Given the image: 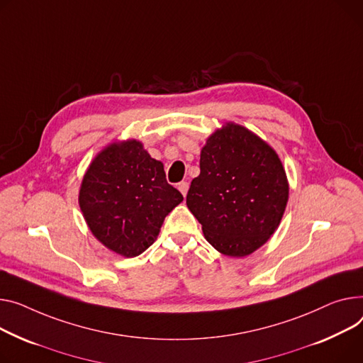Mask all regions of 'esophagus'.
Segmentation results:
<instances>
[{"instance_id":"esophagus-1","label":"esophagus","mask_w":363,"mask_h":363,"mask_svg":"<svg viewBox=\"0 0 363 363\" xmlns=\"http://www.w3.org/2000/svg\"><path fill=\"white\" fill-rule=\"evenodd\" d=\"M188 188H189V184H188V182H185V181H182V182H179V184H178V189L182 192V196H184V197L186 196Z\"/></svg>"}]
</instances>
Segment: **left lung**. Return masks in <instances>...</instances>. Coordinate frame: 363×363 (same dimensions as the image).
<instances>
[{"mask_svg": "<svg viewBox=\"0 0 363 363\" xmlns=\"http://www.w3.org/2000/svg\"><path fill=\"white\" fill-rule=\"evenodd\" d=\"M287 200L286 171L270 144L235 123L207 138L186 206L214 250L236 258L257 251L279 228Z\"/></svg>", "mask_w": 363, "mask_h": 363, "instance_id": "obj_1", "label": "left lung"}]
</instances>
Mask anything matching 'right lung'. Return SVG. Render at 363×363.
Listing matches in <instances>:
<instances>
[{
	"label": "right lung",
	"mask_w": 363,
	"mask_h": 363,
	"mask_svg": "<svg viewBox=\"0 0 363 363\" xmlns=\"http://www.w3.org/2000/svg\"><path fill=\"white\" fill-rule=\"evenodd\" d=\"M184 200L166 181L163 163L138 140L108 144L83 177L79 204L93 236L127 258L146 251L164 217Z\"/></svg>",
	"instance_id": "add662e5"
}]
</instances>
